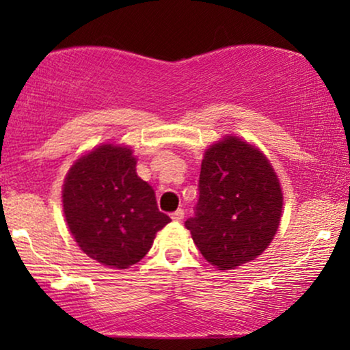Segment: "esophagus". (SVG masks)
<instances>
[{
	"mask_svg": "<svg viewBox=\"0 0 350 350\" xmlns=\"http://www.w3.org/2000/svg\"><path fill=\"white\" fill-rule=\"evenodd\" d=\"M183 218H185V212H183V208L175 210V212L172 213V219H174V221H183Z\"/></svg>",
	"mask_w": 350,
	"mask_h": 350,
	"instance_id": "obj_1",
	"label": "esophagus"
}]
</instances>
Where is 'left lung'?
Instances as JSON below:
<instances>
[{
  "label": "left lung",
  "instance_id": "1",
  "mask_svg": "<svg viewBox=\"0 0 350 350\" xmlns=\"http://www.w3.org/2000/svg\"><path fill=\"white\" fill-rule=\"evenodd\" d=\"M282 205L271 162L258 148L229 135L205 151L196 212L185 226L210 265L236 269L272 242Z\"/></svg>",
  "mask_w": 350,
  "mask_h": 350
}]
</instances>
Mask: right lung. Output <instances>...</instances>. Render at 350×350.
<instances>
[{
    "label": "right lung",
    "instance_id": "right-lung-1",
    "mask_svg": "<svg viewBox=\"0 0 350 350\" xmlns=\"http://www.w3.org/2000/svg\"><path fill=\"white\" fill-rule=\"evenodd\" d=\"M135 167L131 148L108 143L71 165L62 191L66 224L81 250L113 269L140 261L170 223Z\"/></svg>",
    "mask_w": 350,
    "mask_h": 350
}]
</instances>
